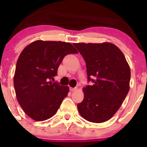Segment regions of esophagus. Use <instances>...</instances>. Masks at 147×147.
Segmentation results:
<instances>
[{"instance_id":"1","label":"esophagus","mask_w":147,"mask_h":147,"mask_svg":"<svg viewBox=\"0 0 147 147\" xmlns=\"http://www.w3.org/2000/svg\"><path fill=\"white\" fill-rule=\"evenodd\" d=\"M77 89V87H75V88H70V90L71 91V92H73V91H75V90H76Z\"/></svg>"}]
</instances>
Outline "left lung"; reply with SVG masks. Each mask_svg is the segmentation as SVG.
I'll use <instances>...</instances> for the list:
<instances>
[{"label":"left lung","instance_id":"obj_1","mask_svg":"<svg viewBox=\"0 0 147 147\" xmlns=\"http://www.w3.org/2000/svg\"><path fill=\"white\" fill-rule=\"evenodd\" d=\"M86 63L88 82L84 97L77 104L87 121L102 123L110 119L120 108L129 91L130 67L122 52L113 43H73Z\"/></svg>","mask_w":147,"mask_h":147}]
</instances>
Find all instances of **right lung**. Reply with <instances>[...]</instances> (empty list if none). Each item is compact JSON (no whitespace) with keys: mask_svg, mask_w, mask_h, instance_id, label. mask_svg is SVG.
I'll return each instance as SVG.
<instances>
[{"mask_svg":"<svg viewBox=\"0 0 147 147\" xmlns=\"http://www.w3.org/2000/svg\"><path fill=\"white\" fill-rule=\"evenodd\" d=\"M78 53L70 43L38 40L23 49L16 63L14 86L25 114L44 121L58 111L68 95V86L52 82L65 55Z\"/></svg>","mask_w":147,"mask_h":147,"instance_id":"obj_1","label":"right lung"}]
</instances>
